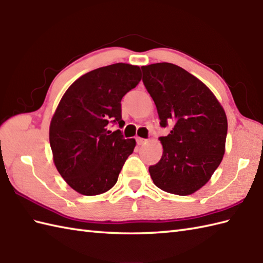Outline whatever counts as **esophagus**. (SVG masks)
Listing matches in <instances>:
<instances>
[{"label":"esophagus","mask_w":263,"mask_h":263,"mask_svg":"<svg viewBox=\"0 0 263 263\" xmlns=\"http://www.w3.org/2000/svg\"><path fill=\"white\" fill-rule=\"evenodd\" d=\"M147 142V139H142V138H137V143L139 144V146H142V144H144Z\"/></svg>","instance_id":"esophagus-1"}]
</instances>
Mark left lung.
<instances>
[{
  "mask_svg": "<svg viewBox=\"0 0 263 263\" xmlns=\"http://www.w3.org/2000/svg\"><path fill=\"white\" fill-rule=\"evenodd\" d=\"M147 91L160 125L163 156L149 167L155 185L165 192L190 195L205 185L225 154L227 117L219 100L202 81L172 63L141 66Z\"/></svg>",
  "mask_w": 263,
  "mask_h": 263,
  "instance_id": "8db88e82",
  "label": "left lung"
}]
</instances>
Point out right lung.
<instances>
[{
    "instance_id": "add662e5",
    "label": "right lung",
    "mask_w": 263,
    "mask_h": 263,
    "mask_svg": "<svg viewBox=\"0 0 263 263\" xmlns=\"http://www.w3.org/2000/svg\"><path fill=\"white\" fill-rule=\"evenodd\" d=\"M140 68L115 63L81 76L61 98L49 124L53 161L69 186L83 195L113 187L136 147L135 139L108 130L124 121L121 100L141 80Z\"/></svg>"
}]
</instances>
